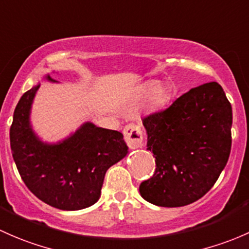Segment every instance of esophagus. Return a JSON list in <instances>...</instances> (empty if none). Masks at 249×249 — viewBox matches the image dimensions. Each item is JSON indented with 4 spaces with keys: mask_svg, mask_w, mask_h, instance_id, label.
<instances>
[{
    "mask_svg": "<svg viewBox=\"0 0 249 249\" xmlns=\"http://www.w3.org/2000/svg\"><path fill=\"white\" fill-rule=\"evenodd\" d=\"M124 137L125 142H127V145L129 146L130 148H137L142 143V139H143L142 130V128H140V125L138 124H129L124 125Z\"/></svg>",
    "mask_w": 249,
    "mask_h": 249,
    "instance_id": "1",
    "label": "esophagus"
}]
</instances>
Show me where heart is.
Returning a JSON list of instances; mask_svg holds the SVG:
<instances>
[{"label": "heart", "mask_w": 249, "mask_h": 249, "mask_svg": "<svg viewBox=\"0 0 249 249\" xmlns=\"http://www.w3.org/2000/svg\"><path fill=\"white\" fill-rule=\"evenodd\" d=\"M142 94L145 97H150L155 104H162L168 97V91L160 81H150L142 89Z\"/></svg>", "instance_id": "1"}]
</instances>
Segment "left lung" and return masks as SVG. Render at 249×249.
I'll return each mask as SVG.
<instances>
[{"mask_svg": "<svg viewBox=\"0 0 249 249\" xmlns=\"http://www.w3.org/2000/svg\"><path fill=\"white\" fill-rule=\"evenodd\" d=\"M152 178L142 182L146 201L180 207L199 200L218 180L231 150L232 110L222 86L191 89L171 106L142 119Z\"/></svg>", "mask_w": 249, "mask_h": 249, "instance_id": "obj_1", "label": "left lung"}]
</instances>
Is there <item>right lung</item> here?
Segmentation results:
<instances>
[{"label": "right lung", "mask_w": 249, "mask_h": 249, "mask_svg": "<svg viewBox=\"0 0 249 249\" xmlns=\"http://www.w3.org/2000/svg\"><path fill=\"white\" fill-rule=\"evenodd\" d=\"M48 80L55 81L51 76ZM39 85L22 94L10 125V148L27 188L60 210L86 209L101 196L107 169L128 153L117 130L83 124L62 142H40L30 125V109Z\"/></svg>", "instance_id": "1"}]
</instances>
